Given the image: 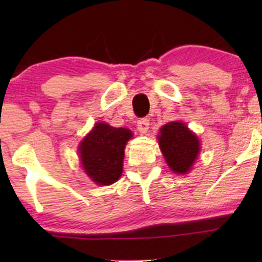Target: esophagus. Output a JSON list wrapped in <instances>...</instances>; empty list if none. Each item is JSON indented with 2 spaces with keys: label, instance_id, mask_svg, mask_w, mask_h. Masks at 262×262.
<instances>
[{
  "label": "esophagus",
  "instance_id": "obj_1",
  "mask_svg": "<svg viewBox=\"0 0 262 262\" xmlns=\"http://www.w3.org/2000/svg\"><path fill=\"white\" fill-rule=\"evenodd\" d=\"M149 125H150V122L148 118H141L138 121L137 127H138V130H139L141 134H146L149 130Z\"/></svg>",
  "mask_w": 262,
  "mask_h": 262
}]
</instances>
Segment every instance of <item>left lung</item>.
Listing matches in <instances>:
<instances>
[{"mask_svg": "<svg viewBox=\"0 0 262 262\" xmlns=\"http://www.w3.org/2000/svg\"><path fill=\"white\" fill-rule=\"evenodd\" d=\"M159 146L173 172L187 173L200 154V140L183 122H170L160 129Z\"/></svg>", "mask_w": 262, "mask_h": 262, "instance_id": "1", "label": "left lung"}]
</instances>
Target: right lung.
<instances>
[{"label":"right lung","mask_w":262,"mask_h":262,"mask_svg":"<svg viewBox=\"0 0 262 262\" xmlns=\"http://www.w3.org/2000/svg\"><path fill=\"white\" fill-rule=\"evenodd\" d=\"M132 135L127 128H113L100 122L83 138L79 146L80 160L96 185H112L121 177L125 144Z\"/></svg>","instance_id":"add662e5"}]
</instances>
